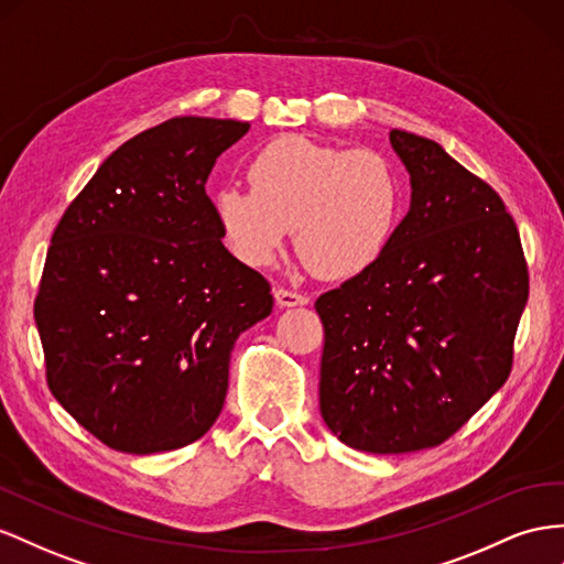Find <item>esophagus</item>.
Returning a JSON list of instances; mask_svg holds the SVG:
<instances>
[{"label":"esophagus","mask_w":564,"mask_h":564,"mask_svg":"<svg viewBox=\"0 0 564 564\" xmlns=\"http://www.w3.org/2000/svg\"><path fill=\"white\" fill-rule=\"evenodd\" d=\"M275 301H278L280 308H294V306H306L308 296H303V294H299V292H292V289L278 286V289H275Z\"/></svg>","instance_id":"esophagus-1"}]
</instances>
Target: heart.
<instances>
[{"label":"heart","mask_w":564,"mask_h":564,"mask_svg":"<svg viewBox=\"0 0 564 564\" xmlns=\"http://www.w3.org/2000/svg\"><path fill=\"white\" fill-rule=\"evenodd\" d=\"M251 189L216 194L220 235L241 263L265 268L296 230V247L323 278L372 268L395 235L403 185L393 163L372 149L319 144L286 134L258 149Z\"/></svg>","instance_id":"b5f03b06"}]
</instances>
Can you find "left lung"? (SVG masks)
Masks as SVG:
<instances>
[{"mask_svg": "<svg viewBox=\"0 0 564 564\" xmlns=\"http://www.w3.org/2000/svg\"><path fill=\"white\" fill-rule=\"evenodd\" d=\"M389 140L413 189L405 218L372 268L315 301L319 413L379 455L444 444L506 384L529 296L503 199L434 140Z\"/></svg>", "mask_w": 564, "mask_h": 564, "instance_id": "8db88e82", "label": "left lung"}]
</instances>
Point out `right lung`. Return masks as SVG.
Here are the masks:
<instances>
[{
  "instance_id": "obj_1",
  "label": "right lung",
  "mask_w": 564,
  "mask_h": 564,
  "mask_svg": "<svg viewBox=\"0 0 564 564\" xmlns=\"http://www.w3.org/2000/svg\"><path fill=\"white\" fill-rule=\"evenodd\" d=\"M241 120L182 116L106 159L58 220L35 299L54 399L109 448L149 455L218 420L270 284L225 249L206 180Z\"/></svg>"
}]
</instances>
